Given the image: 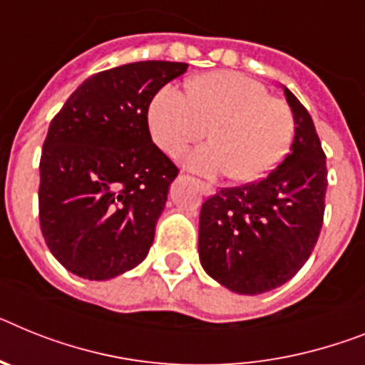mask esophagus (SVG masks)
I'll return each mask as SVG.
<instances>
[{"instance_id": "34e87169", "label": "esophagus", "mask_w": 365, "mask_h": 365, "mask_svg": "<svg viewBox=\"0 0 365 365\" xmlns=\"http://www.w3.org/2000/svg\"><path fill=\"white\" fill-rule=\"evenodd\" d=\"M198 187H200V191L204 192V195H213V192H215V187L207 182H198Z\"/></svg>"}]
</instances>
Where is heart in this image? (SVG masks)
Here are the masks:
<instances>
[{
  "instance_id": "heart-1",
  "label": "heart",
  "mask_w": 365,
  "mask_h": 365,
  "mask_svg": "<svg viewBox=\"0 0 365 365\" xmlns=\"http://www.w3.org/2000/svg\"><path fill=\"white\" fill-rule=\"evenodd\" d=\"M148 125L155 145L173 155L206 137L210 128L213 143L187 152L183 163L245 183L277 168L295 131L289 106L240 72L206 73L192 81L191 93L165 85L150 103Z\"/></svg>"
}]
</instances>
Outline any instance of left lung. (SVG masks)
<instances>
[{"instance_id":"obj_1","label":"left lung","mask_w":365,"mask_h":365,"mask_svg":"<svg viewBox=\"0 0 365 365\" xmlns=\"http://www.w3.org/2000/svg\"><path fill=\"white\" fill-rule=\"evenodd\" d=\"M295 139L258 182L222 187L200 210L198 254L219 284L243 295L286 284L310 258L324 215L327 155L306 107L289 88Z\"/></svg>"}]
</instances>
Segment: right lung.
I'll list each match as a JSON object with an SVG mask.
<instances>
[{"label":"right lung","instance_id":"1","mask_svg":"<svg viewBox=\"0 0 365 365\" xmlns=\"http://www.w3.org/2000/svg\"><path fill=\"white\" fill-rule=\"evenodd\" d=\"M189 64L140 61L79 85L41 155L38 219L63 267L107 280L146 258L178 167L152 143L148 107Z\"/></svg>","mask_w":365,"mask_h":365}]
</instances>
